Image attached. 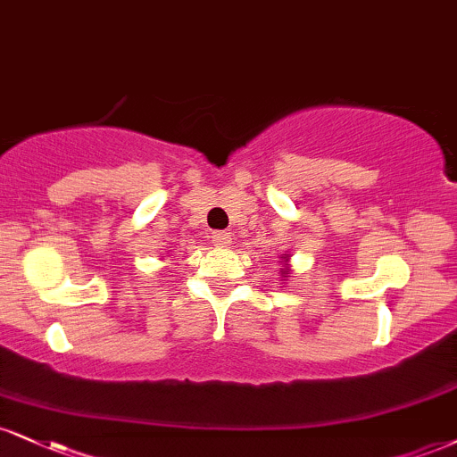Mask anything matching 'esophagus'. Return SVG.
I'll list each match as a JSON object with an SVG mask.
<instances>
[{
    "mask_svg": "<svg viewBox=\"0 0 457 457\" xmlns=\"http://www.w3.org/2000/svg\"><path fill=\"white\" fill-rule=\"evenodd\" d=\"M212 243L217 246H229V245H232V234H229V232H214L212 234Z\"/></svg>",
    "mask_w": 457,
    "mask_h": 457,
    "instance_id": "34e87169",
    "label": "esophagus"
}]
</instances>
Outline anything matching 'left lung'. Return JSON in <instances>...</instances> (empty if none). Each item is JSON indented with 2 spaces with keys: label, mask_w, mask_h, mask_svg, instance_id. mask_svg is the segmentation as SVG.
<instances>
[{
  "label": "left lung",
  "mask_w": 457,
  "mask_h": 457,
  "mask_svg": "<svg viewBox=\"0 0 457 457\" xmlns=\"http://www.w3.org/2000/svg\"><path fill=\"white\" fill-rule=\"evenodd\" d=\"M283 257V263H285V266L281 268V277H283V281H285V277H287V274H289V255H287V253H285V255H281Z\"/></svg>",
  "instance_id": "obj_1"
}]
</instances>
